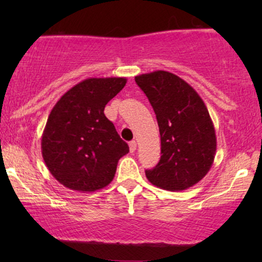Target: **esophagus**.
I'll return each mask as SVG.
<instances>
[{
  "mask_svg": "<svg viewBox=\"0 0 262 262\" xmlns=\"http://www.w3.org/2000/svg\"><path fill=\"white\" fill-rule=\"evenodd\" d=\"M129 150H130V152H134L135 150H137V141L135 140L129 141Z\"/></svg>",
  "mask_w": 262,
  "mask_h": 262,
  "instance_id": "obj_1",
  "label": "esophagus"
}]
</instances>
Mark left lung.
I'll return each mask as SVG.
<instances>
[{
  "label": "left lung",
  "instance_id": "obj_1",
  "mask_svg": "<svg viewBox=\"0 0 262 262\" xmlns=\"http://www.w3.org/2000/svg\"><path fill=\"white\" fill-rule=\"evenodd\" d=\"M154 108L161 138V158L145 175L156 187L183 191L208 173L217 150L214 125L196 90L169 71L135 76Z\"/></svg>",
  "mask_w": 262,
  "mask_h": 262
}]
</instances>
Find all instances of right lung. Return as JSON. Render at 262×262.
Returning a JSON list of instances; mask_svg holds the SVG:
<instances>
[{"mask_svg":"<svg viewBox=\"0 0 262 262\" xmlns=\"http://www.w3.org/2000/svg\"><path fill=\"white\" fill-rule=\"evenodd\" d=\"M127 83L125 77H92L71 87L48 117L41 155L65 187L95 192L112 182L118 160L129 152L104 107Z\"/></svg>","mask_w":262,"mask_h":262,"instance_id":"obj_1","label":"right lung"}]
</instances>
